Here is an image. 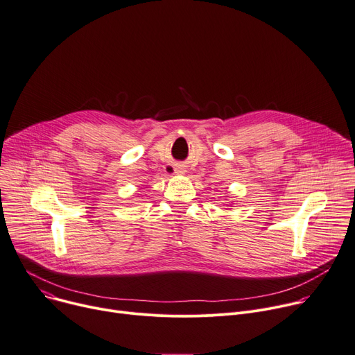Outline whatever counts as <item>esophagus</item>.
I'll list each match as a JSON object with an SVG mask.
<instances>
[{
	"mask_svg": "<svg viewBox=\"0 0 355 355\" xmlns=\"http://www.w3.org/2000/svg\"><path fill=\"white\" fill-rule=\"evenodd\" d=\"M173 171H174L175 174H182V173H184V170H182L181 167H173Z\"/></svg>",
	"mask_w": 355,
	"mask_h": 355,
	"instance_id": "esophagus-1",
	"label": "esophagus"
}]
</instances>
